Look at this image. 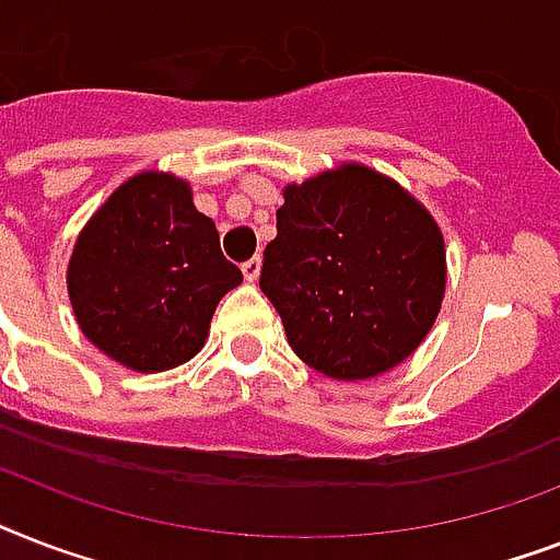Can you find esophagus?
Segmentation results:
<instances>
[{
  "label": "esophagus",
  "instance_id": "1",
  "mask_svg": "<svg viewBox=\"0 0 560 560\" xmlns=\"http://www.w3.org/2000/svg\"><path fill=\"white\" fill-rule=\"evenodd\" d=\"M241 270H244L246 281H255L258 279V272H261V258L255 255V258H249V261L241 264Z\"/></svg>",
  "mask_w": 560,
  "mask_h": 560
}]
</instances>
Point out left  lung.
<instances>
[{
  "label": "left lung",
  "mask_w": 560,
  "mask_h": 560,
  "mask_svg": "<svg viewBox=\"0 0 560 560\" xmlns=\"http://www.w3.org/2000/svg\"><path fill=\"white\" fill-rule=\"evenodd\" d=\"M276 229L261 290L307 366L369 381L424 342L444 299V237L395 179L346 162L293 183Z\"/></svg>",
  "instance_id": "left-lung-1"
}]
</instances>
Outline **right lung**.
Instances as JSON below:
<instances>
[{"label":"right lung","mask_w":560,"mask_h":560,"mask_svg":"<svg viewBox=\"0 0 560 560\" xmlns=\"http://www.w3.org/2000/svg\"><path fill=\"white\" fill-rule=\"evenodd\" d=\"M244 281L220 253L214 220L186 179L142 171L109 194L69 258L66 284L83 337L133 372L191 360L214 307Z\"/></svg>","instance_id":"add662e5"}]
</instances>
